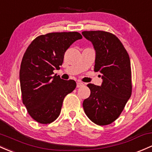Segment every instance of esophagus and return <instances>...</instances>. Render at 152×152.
I'll return each mask as SVG.
<instances>
[{
    "mask_svg": "<svg viewBox=\"0 0 152 152\" xmlns=\"http://www.w3.org/2000/svg\"><path fill=\"white\" fill-rule=\"evenodd\" d=\"M82 86H84V83L81 82V81H77V82H76V86H77L78 88L81 87Z\"/></svg>",
    "mask_w": 152,
    "mask_h": 152,
    "instance_id": "1",
    "label": "esophagus"
}]
</instances>
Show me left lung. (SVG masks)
<instances>
[{
	"instance_id": "1",
	"label": "left lung",
	"mask_w": 152,
	"mask_h": 152,
	"mask_svg": "<svg viewBox=\"0 0 152 152\" xmlns=\"http://www.w3.org/2000/svg\"><path fill=\"white\" fill-rule=\"evenodd\" d=\"M82 34L94 45V71L101 73L103 80L101 86L87 84L91 94L83 107L93 123L106 126L120 116L132 94L130 58L121 40L110 32L84 31Z\"/></svg>"
}]
</instances>
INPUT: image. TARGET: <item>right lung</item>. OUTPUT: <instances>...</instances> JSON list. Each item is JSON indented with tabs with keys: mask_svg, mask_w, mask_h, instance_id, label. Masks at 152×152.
<instances>
[{
	"mask_svg": "<svg viewBox=\"0 0 152 152\" xmlns=\"http://www.w3.org/2000/svg\"><path fill=\"white\" fill-rule=\"evenodd\" d=\"M81 38L77 31L48 33L37 37L25 51L19 72L22 102L37 122L56 121L65 96L76 88V81L53 76V71L60 69L66 51Z\"/></svg>",
	"mask_w": 152,
	"mask_h": 152,
	"instance_id": "1",
	"label": "right lung"
}]
</instances>
